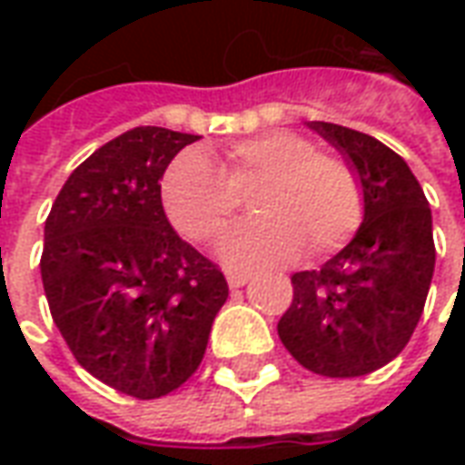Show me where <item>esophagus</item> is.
Masks as SVG:
<instances>
[{
    "label": "esophagus",
    "instance_id": "1",
    "mask_svg": "<svg viewBox=\"0 0 465 465\" xmlns=\"http://www.w3.org/2000/svg\"><path fill=\"white\" fill-rule=\"evenodd\" d=\"M226 282H229L232 289H242V286H246V283L252 282V276L243 272H226Z\"/></svg>",
    "mask_w": 465,
    "mask_h": 465
}]
</instances>
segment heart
Masks as SVG:
<instances>
[{"label": "heart", "mask_w": 465, "mask_h": 465, "mask_svg": "<svg viewBox=\"0 0 465 465\" xmlns=\"http://www.w3.org/2000/svg\"><path fill=\"white\" fill-rule=\"evenodd\" d=\"M253 219L219 242V256L239 269H272L299 256L339 249L359 229L363 196L349 163L322 153L302 134L269 132L229 146L226 166L202 149L173 156L162 176L169 222L193 242H212L236 212L239 193L262 182Z\"/></svg>", "instance_id": "b5f03b06"}]
</instances>
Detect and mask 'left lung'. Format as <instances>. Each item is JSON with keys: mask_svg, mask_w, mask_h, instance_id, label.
<instances>
[{"mask_svg": "<svg viewBox=\"0 0 465 465\" xmlns=\"http://www.w3.org/2000/svg\"><path fill=\"white\" fill-rule=\"evenodd\" d=\"M356 172L363 222L316 272L292 276L279 339L303 369L353 379L386 366L409 343L429 296L436 246L426 193L386 143L349 126L309 122Z\"/></svg>", "mask_w": 465, "mask_h": 465, "instance_id": "left-lung-1", "label": "left lung"}]
</instances>
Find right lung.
I'll return each mask as SVG.
<instances>
[{
	"instance_id": "right-lung-1",
	"label": "right lung",
	"mask_w": 465,
	"mask_h": 465,
	"mask_svg": "<svg viewBox=\"0 0 465 465\" xmlns=\"http://www.w3.org/2000/svg\"><path fill=\"white\" fill-rule=\"evenodd\" d=\"M199 136L136 126L76 166L45 223L42 283L79 366L134 399L199 369L229 296L219 266L173 232L162 176Z\"/></svg>"
}]
</instances>
